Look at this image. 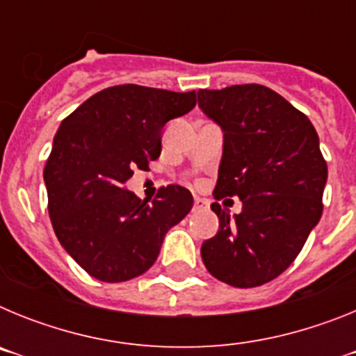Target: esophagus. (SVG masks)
I'll list each match as a JSON object with an SVG mask.
<instances>
[{"label":"esophagus","instance_id":"1","mask_svg":"<svg viewBox=\"0 0 356 356\" xmlns=\"http://www.w3.org/2000/svg\"><path fill=\"white\" fill-rule=\"evenodd\" d=\"M209 209V201L203 197H194V210H207Z\"/></svg>","mask_w":356,"mask_h":356}]
</instances>
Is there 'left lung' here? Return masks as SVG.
<instances>
[{
    "label": "left lung",
    "instance_id": "1",
    "mask_svg": "<svg viewBox=\"0 0 356 356\" xmlns=\"http://www.w3.org/2000/svg\"><path fill=\"white\" fill-rule=\"evenodd\" d=\"M201 110L225 131L212 210L219 232L203 242L212 276L238 289L280 276L303 250L323 213L328 168L310 119L259 83L201 89ZM237 195L243 212L229 220L216 203Z\"/></svg>",
    "mask_w": 356,
    "mask_h": 356
}]
</instances>
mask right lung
<instances>
[{
  "instance_id": "add662e5",
  "label": "right lung",
  "mask_w": 356,
  "mask_h": 356,
  "mask_svg": "<svg viewBox=\"0 0 356 356\" xmlns=\"http://www.w3.org/2000/svg\"><path fill=\"white\" fill-rule=\"evenodd\" d=\"M194 106L196 90L127 83L94 94L62 121L44 168L49 219L64 250L96 280L118 284L146 273L168 229L193 209L181 185L160 187L147 205L122 184L159 159L165 122Z\"/></svg>"
}]
</instances>
